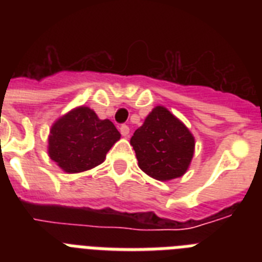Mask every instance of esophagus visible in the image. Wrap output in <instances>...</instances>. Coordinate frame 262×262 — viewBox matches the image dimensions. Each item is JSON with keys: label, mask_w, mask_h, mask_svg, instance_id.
Returning <instances> with one entry per match:
<instances>
[{"label": "esophagus", "mask_w": 262, "mask_h": 262, "mask_svg": "<svg viewBox=\"0 0 262 262\" xmlns=\"http://www.w3.org/2000/svg\"><path fill=\"white\" fill-rule=\"evenodd\" d=\"M119 131H120V134H122V135L127 136V135H128V133H129V128H128V126H127V124H122V126L119 127Z\"/></svg>", "instance_id": "esophagus-1"}]
</instances>
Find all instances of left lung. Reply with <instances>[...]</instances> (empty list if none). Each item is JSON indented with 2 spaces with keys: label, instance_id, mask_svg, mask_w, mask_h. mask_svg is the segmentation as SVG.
I'll return each mask as SVG.
<instances>
[{
  "label": "left lung",
  "instance_id": "1",
  "mask_svg": "<svg viewBox=\"0 0 262 262\" xmlns=\"http://www.w3.org/2000/svg\"><path fill=\"white\" fill-rule=\"evenodd\" d=\"M139 166L159 181L181 177L194 154V138L181 120L157 106L131 138Z\"/></svg>",
  "mask_w": 262,
  "mask_h": 262
}]
</instances>
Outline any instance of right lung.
<instances>
[{"label":"right lung","instance_id":"add662e5","mask_svg":"<svg viewBox=\"0 0 262 262\" xmlns=\"http://www.w3.org/2000/svg\"><path fill=\"white\" fill-rule=\"evenodd\" d=\"M119 139V131L111 120H101L93 110L81 106L53 124L48 154L64 172H84L103 163Z\"/></svg>","mask_w":262,"mask_h":262}]
</instances>
